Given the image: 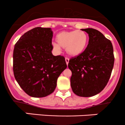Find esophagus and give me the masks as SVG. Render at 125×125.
<instances>
[{
  "instance_id": "1",
  "label": "esophagus",
  "mask_w": 125,
  "mask_h": 125,
  "mask_svg": "<svg viewBox=\"0 0 125 125\" xmlns=\"http://www.w3.org/2000/svg\"><path fill=\"white\" fill-rule=\"evenodd\" d=\"M65 60H66V64H67V65L68 64V63H69V59L68 58H65Z\"/></svg>"
}]
</instances>
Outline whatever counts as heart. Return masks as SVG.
Wrapping results in <instances>:
<instances>
[{
    "mask_svg": "<svg viewBox=\"0 0 125 125\" xmlns=\"http://www.w3.org/2000/svg\"><path fill=\"white\" fill-rule=\"evenodd\" d=\"M57 43H52L54 50L59 51L61 47L66 48V52L71 56H77L84 51L88 44V36L81 30L66 31L56 35Z\"/></svg>",
    "mask_w": 125,
    "mask_h": 125,
    "instance_id": "b5f03b06",
    "label": "heart"
}]
</instances>
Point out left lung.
Wrapping results in <instances>:
<instances>
[{
  "mask_svg": "<svg viewBox=\"0 0 125 125\" xmlns=\"http://www.w3.org/2000/svg\"><path fill=\"white\" fill-rule=\"evenodd\" d=\"M89 34V44L83 52L72 58L68 67L72 72L71 86L80 97L95 95L107 85L114 65L112 43L94 28L82 29Z\"/></svg>",
  "mask_w": 125,
  "mask_h": 125,
  "instance_id": "8db88e82",
  "label": "left lung"
}]
</instances>
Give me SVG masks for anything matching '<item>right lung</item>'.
<instances>
[{"label": "right lung", "mask_w": 125, "mask_h": 125, "mask_svg": "<svg viewBox=\"0 0 125 125\" xmlns=\"http://www.w3.org/2000/svg\"><path fill=\"white\" fill-rule=\"evenodd\" d=\"M52 38L51 28L36 27L24 33L15 45V78L31 97H44L52 94L58 78L67 67L64 57L52 55Z\"/></svg>", "instance_id": "1"}]
</instances>
